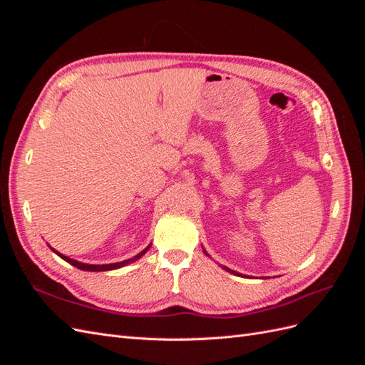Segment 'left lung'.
I'll return each mask as SVG.
<instances>
[{"label":"left lung","instance_id":"1","mask_svg":"<svg viewBox=\"0 0 365 365\" xmlns=\"http://www.w3.org/2000/svg\"><path fill=\"white\" fill-rule=\"evenodd\" d=\"M204 252H205V251H204ZM205 254H207V252H205ZM207 256H208V254H207ZM222 268H224L225 271H228V272H233L235 275H242V274H239V272H236V271H231V269H230V268H227V267H222Z\"/></svg>","mask_w":365,"mask_h":365}]
</instances>
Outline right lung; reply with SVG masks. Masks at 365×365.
Here are the masks:
<instances>
[{"label":"right lung","mask_w":365,"mask_h":365,"mask_svg":"<svg viewBox=\"0 0 365 365\" xmlns=\"http://www.w3.org/2000/svg\"><path fill=\"white\" fill-rule=\"evenodd\" d=\"M50 248H51V247H50ZM149 248H150V245H149L148 248L143 250L140 254H137V256L132 257V259H128V260H123V262H117V263H108V264H88V263L77 262V260H74V259H70V257H67V256H63V254H61L59 251H56L54 248H51V251L56 252L58 256H59L61 259H63L65 262H68L70 264H73V267L79 268V269H82V271H111V269H117V268L125 267V264H129V263H132V262H135L137 259H140V257L143 256V254H146Z\"/></svg>","instance_id":"right-lung-1"}]
</instances>
